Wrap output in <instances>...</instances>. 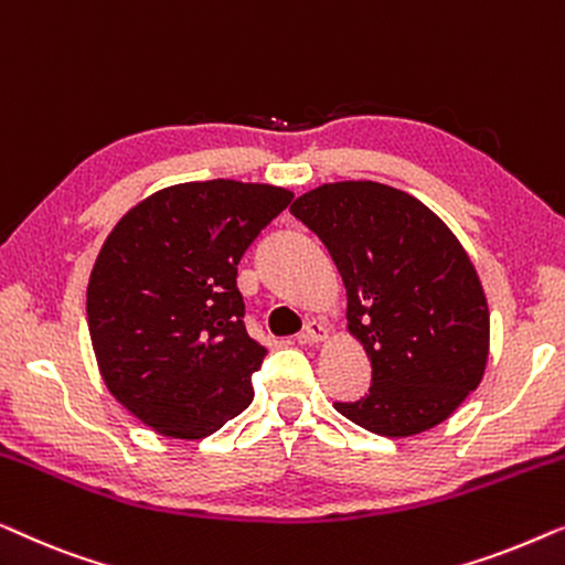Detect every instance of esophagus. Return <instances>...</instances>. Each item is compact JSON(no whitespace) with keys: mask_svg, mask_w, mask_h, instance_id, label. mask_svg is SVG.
<instances>
[{"mask_svg":"<svg viewBox=\"0 0 565 565\" xmlns=\"http://www.w3.org/2000/svg\"><path fill=\"white\" fill-rule=\"evenodd\" d=\"M324 338H328V330H324V324H322V322H317V320L307 322L305 332H301V335H299L301 343H309V345H315V343H322Z\"/></svg>","mask_w":565,"mask_h":565,"instance_id":"1","label":"esophagus"}]
</instances>
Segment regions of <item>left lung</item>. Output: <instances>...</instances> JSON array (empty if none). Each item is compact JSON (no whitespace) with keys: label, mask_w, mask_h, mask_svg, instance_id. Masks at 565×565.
I'll use <instances>...</instances> for the list:
<instances>
[{"label":"left lung","mask_w":565,"mask_h":565,"mask_svg":"<svg viewBox=\"0 0 565 565\" xmlns=\"http://www.w3.org/2000/svg\"><path fill=\"white\" fill-rule=\"evenodd\" d=\"M291 214L328 245L348 330L371 359L369 394L335 409L384 438L448 419L489 359L487 297L458 237L415 196L379 181L322 184Z\"/></svg>","instance_id":"8db88e82"}]
</instances>
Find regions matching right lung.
<instances>
[{
    "label": "right lung",
    "mask_w": 565,
    "mask_h": 565,
    "mask_svg": "<svg viewBox=\"0 0 565 565\" xmlns=\"http://www.w3.org/2000/svg\"><path fill=\"white\" fill-rule=\"evenodd\" d=\"M294 194L233 179L166 186L113 227L86 320L99 373L158 435L200 440L253 402L266 348L245 330L237 264Z\"/></svg>",
    "instance_id": "add662e5"
}]
</instances>
